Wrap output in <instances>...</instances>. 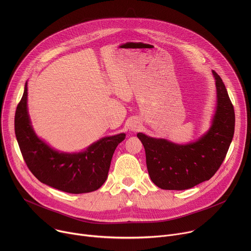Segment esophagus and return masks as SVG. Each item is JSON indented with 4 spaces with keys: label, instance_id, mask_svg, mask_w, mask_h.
<instances>
[{
    "label": "esophagus",
    "instance_id": "34e87169",
    "mask_svg": "<svg viewBox=\"0 0 251 251\" xmlns=\"http://www.w3.org/2000/svg\"><path fill=\"white\" fill-rule=\"evenodd\" d=\"M139 128H140V123H139L137 120H132V121L130 122L129 129H130L131 131L135 132V131H137Z\"/></svg>",
    "mask_w": 251,
    "mask_h": 251
}]
</instances>
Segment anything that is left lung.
<instances>
[{
	"label": "left lung",
	"instance_id": "obj_1",
	"mask_svg": "<svg viewBox=\"0 0 251 251\" xmlns=\"http://www.w3.org/2000/svg\"><path fill=\"white\" fill-rule=\"evenodd\" d=\"M217 87V110L208 131L199 140L178 145L166 139L138 133L146 153L152 182L163 190H187L209 178L223 164L233 138V105L221 76L212 70Z\"/></svg>",
	"mask_w": 251,
	"mask_h": 251
}]
</instances>
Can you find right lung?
Returning <instances> with one entry per match:
<instances>
[{
  "label": "right lung",
  "instance_id": "add662e5",
  "mask_svg": "<svg viewBox=\"0 0 251 251\" xmlns=\"http://www.w3.org/2000/svg\"><path fill=\"white\" fill-rule=\"evenodd\" d=\"M27 83L15 115V133L23 158L40 182L70 194L98 190L106 181L112 156L124 133L105 137L80 153H60L35 135L27 113Z\"/></svg>",
  "mask_w": 251,
  "mask_h": 251
}]
</instances>
